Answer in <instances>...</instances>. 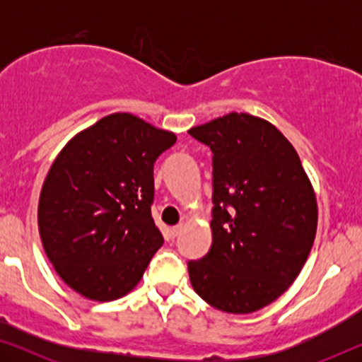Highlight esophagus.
<instances>
[{
    "label": "esophagus",
    "mask_w": 362,
    "mask_h": 362,
    "mask_svg": "<svg viewBox=\"0 0 362 362\" xmlns=\"http://www.w3.org/2000/svg\"><path fill=\"white\" fill-rule=\"evenodd\" d=\"M181 229H182V226H181V224H180V226H175V227H173V229H171V235H173V237L180 235V232H181Z\"/></svg>",
    "instance_id": "esophagus-1"
}]
</instances>
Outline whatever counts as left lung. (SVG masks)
Returning <instances> with one entry per match:
<instances>
[{"instance_id":"1","label":"left lung","mask_w":362,"mask_h":362,"mask_svg":"<svg viewBox=\"0 0 362 362\" xmlns=\"http://www.w3.org/2000/svg\"><path fill=\"white\" fill-rule=\"evenodd\" d=\"M189 135L212 151V245L187 262L192 288L226 313L275 301L303 269L318 207L291 143L262 118L227 113Z\"/></svg>"}]
</instances>
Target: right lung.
<instances>
[{
	"label": "right lung",
	"mask_w": 362,
	"mask_h": 362,
	"mask_svg": "<svg viewBox=\"0 0 362 362\" xmlns=\"http://www.w3.org/2000/svg\"><path fill=\"white\" fill-rule=\"evenodd\" d=\"M176 143L130 113H113L59 153L39 197V234L59 276L90 300L136 286L163 235L151 217L153 166Z\"/></svg>",
	"instance_id": "add662e5"
}]
</instances>
